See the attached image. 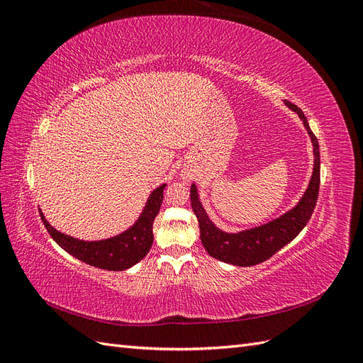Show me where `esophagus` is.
<instances>
[{"label":"esophagus","instance_id":"34e87169","mask_svg":"<svg viewBox=\"0 0 363 363\" xmlns=\"http://www.w3.org/2000/svg\"><path fill=\"white\" fill-rule=\"evenodd\" d=\"M184 180H189V175H184V177H183Z\"/></svg>","mask_w":363,"mask_h":363}]
</instances>
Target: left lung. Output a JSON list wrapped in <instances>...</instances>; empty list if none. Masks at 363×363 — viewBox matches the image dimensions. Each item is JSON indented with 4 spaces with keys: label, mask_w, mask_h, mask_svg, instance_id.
Returning a JSON list of instances; mask_svg holds the SVG:
<instances>
[{
    "label": "left lung",
    "mask_w": 363,
    "mask_h": 363,
    "mask_svg": "<svg viewBox=\"0 0 363 363\" xmlns=\"http://www.w3.org/2000/svg\"><path fill=\"white\" fill-rule=\"evenodd\" d=\"M284 106L289 107L303 121V125L307 135L311 136L313 147L312 177L303 196L292 208L262 225L228 233L216 227L208 218L195 183L191 186V204L196 219H199L203 247L212 257L230 263V265L252 267L265 262L298 236L306 224L309 223L315 208L318 191H320V145H318V139L312 133L307 118L300 108L289 101H284Z\"/></svg>",
    "instance_id": "left-lung-1"
}]
</instances>
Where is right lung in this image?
I'll return each mask as SVG.
<instances>
[{
    "mask_svg": "<svg viewBox=\"0 0 363 363\" xmlns=\"http://www.w3.org/2000/svg\"><path fill=\"white\" fill-rule=\"evenodd\" d=\"M163 183L152 191L142 208L139 218L123 233L100 240H83L62 233L54 228L40 211V218L47 232L59 247L87 265L107 271H125L144 259L152 245V223L163 201Z\"/></svg>",
    "mask_w": 363,
    "mask_h": 363,
    "instance_id": "obj_1",
    "label": "right lung"
}]
</instances>
